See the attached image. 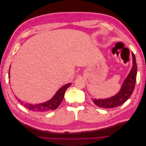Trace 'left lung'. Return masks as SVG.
Instances as JSON below:
<instances>
[{
    "label": "left lung",
    "instance_id": "obj_1",
    "mask_svg": "<svg viewBox=\"0 0 146 146\" xmlns=\"http://www.w3.org/2000/svg\"><path fill=\"white\" fill-rule=\"evenodd\" d=\"M133 66L129 74L123 80L121 88L116 94L109 98L94 99L92 102L99 107L104 108H112L120 106L126 102L133 92L135 86L136 76L137 74V65L134 54L131 52Z\"/></svg>",
    "mask_w": 146,
    "mask_h": 146
}]
</instances>
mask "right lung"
I'll return each mask as SVG.
<instances>
[{
  "mask_svg": "<svg viewBox=\"0 0 146 146\" xmlns=\"http://www.w3.org/2000/svg\"><path fill=\"white\" fill-rule=\"evenodd\" d=\"M10 66L9 69V74L8 76L10 77ZM71 85V83H69L66 84L64 86H63L61 88L56 91L55 95L53 96V98H51L50 100H48L45 102L41 103V104H27L24 103L23 101L19 99L18 98L16 97V99L18 100L19 102L23 105L25 108L30 110V111H35V112H47L51 111V110H55L58 107V106L61 104V102H62L64 93L66 91V90Z\"/></svg>",
  "mask_w": 146,
  "mask_h": 146,
  "instance_id": "right-lung-1",
  "label": "right lung"
}]
</instances>
